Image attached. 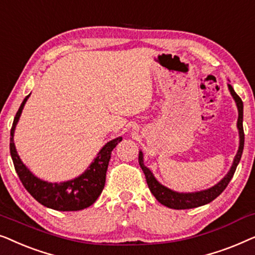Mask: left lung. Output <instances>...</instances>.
Segmentation results:
<instances>
[{
  "label": "left lung",
  "instance_id": "1",
  "mask_svg": "<svg viewBox=\"0 0 255 255\" xmlns=\"http://www.w3.org/2000/svg\"><path fill=\"white\" fill-rule=\"evenodd\" d=\"M229 89L231 92L233 99H235L237 107H238V113H239V117H238V128H239V135H240V145H239V149L238 153H237L235 161H233V165L230 169V172L228 173L224 179H223L221 182L216 184L210 189L208 190H203V191H198V193H191V194H180L176 193V191H173L168 189V188L163 187L162 184H160L158 181L155 180V177L153 176V174L151 173L147 167L144 165V160H142V153L139 152V165H140L142 172L145 174L146 177V182L148 184L149 190L151 193L154 195L158 202H160L162 205H165L167 208L170 209H176V210H182V209H193V208H197L201 207V205L208 204L215 200L216 197H218L221 195L228 184L230 183V181L235 175V172L237 169V166L242 159V154H243V149H244V141H245V133H244V128H243V110H244V106H243V101L240 97L237 95L235 90H233L232 86L229 85Z\"/></svg>",
  "mask_w": 255,
  "mask_h": 255
}]
</instances>
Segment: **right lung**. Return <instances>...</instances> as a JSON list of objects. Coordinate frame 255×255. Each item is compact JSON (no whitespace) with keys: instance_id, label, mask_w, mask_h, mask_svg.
I'll use <instances>...</instances> for the list:
<instances>
[{"instance_id":"add662e5","label":"right lung","mask_w":255,"mask_h":255,"mask_svg":"<svg viewBox=\"0 0 255 255\" xmlns=\"http://www.w3.org/2000/svg\"><path fill=\"white\" fill-rule=\"evenodd\" d=\"M29 96L30 95H27L20 104L13 120L11 130H10V154H11L13 166H15L20 182L34 200L43 204L44 207L53 209V210L78 211L90 207L102 193L104 184H106L107 169L111 151L116 147L122 138H116L108 142L97 154V158L90 165L89 169H87L85 174H82L78 179L61 183H50L37 179L20 161L16 152L15 144H13V131Z\"/></svg>"}]
</instances>
